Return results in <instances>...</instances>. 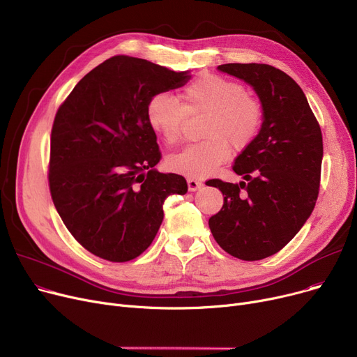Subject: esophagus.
<instances>
[{"mask_svg": "<svg viewBox=\"0 0 357 357\" xmlns=\"http://www.w3.org/2000/svg\"><path fill=\"white\" fill-rule=\"evenodd\" d=\"M186 183H188V190L191 191V192H195V191H198V190H201L202 188V182H199V181H197V179H188L186 181Z\"/></svg>", "mask_w": 357, "mask_h": 357, "instance_id": "esophagus-1", "label": "esophagus"}]
</instances>
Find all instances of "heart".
Returning <instances> with one entry per match:
<instances>
[{
	"label": "heart",
	"mask_w": 357,
	"mask_h": 357,
	"mask_svg": "<svg viewBox=\"0 0 357 357\" xmlns=\"http://www.w3.org/2000/svg\"><path fill=\"white\" fill-rule=\"evenodd\" d=\"M181 105L167 93H156L146 105L149 127L167 144L181 140L186 116L208 114L204 140L167 159L172 172L188 178H207L231 156L230 144L243 150L253 143L264 123L261 104L248 96L245 85L204 73L182 91Z\"/></svg>",
	"instance_id": "1"
}]
</instances>
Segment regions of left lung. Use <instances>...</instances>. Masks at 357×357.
I'll return each mask as SVG.
<instances>
[{
	"mask_svg": "<svg viewBox=\"0 0 357 357\" xmlns=\"http://www.w3.org/2000/svg\"><path fill=\"white\" fill-rule=\"evenodd\" d=\"M217 69L255 89L264 123L253 143L234 160L233 171L245 181L207 182L224 195L222 208L208 226L229 255L260 260L287 246L315 207L323 162L321 128L304 91L280 69L265 63H226Z\"/></svg>",
	"mask_w": 357,
	"mask_h": 357,
	"instance_id": "1",
	"label": "left lung"
}]
</instances>
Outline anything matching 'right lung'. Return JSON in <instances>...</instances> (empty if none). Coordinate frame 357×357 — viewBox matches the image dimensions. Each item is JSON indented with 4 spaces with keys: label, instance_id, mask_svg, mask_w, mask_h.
I'll return each mask as SVG.
<instances>
[{
    "label": "right lung",
    "instance_id": "add662e5",
    "mask_svg": "<svg viewBox=\"0 0 357 357\" xmlns=\"http://www.w3.org/2000/svg\"><path fill=\"white\" fill-rule=\"evenodd\" d=\"M190 79V70L114 56L86 73L56 112L52 199L66 229L92 255L109 261L137 257L158 234L165 199L188 191L183 176L155 169L160 152L146 105Z\"/></svg>",
    "mask_w": 357,
    "mask_h": 357
}]
</instances>
